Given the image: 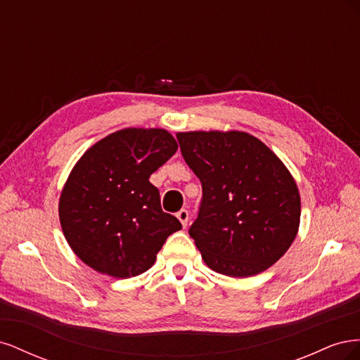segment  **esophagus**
<instances>
[{"mask_svg":"<svg viewBox=\"0 0 360 360\" xmlns=\"http://www.w3.org/2000/svg\"><path fill=\"white\" fill-rule=\"evenodd\" d=\"M177 217H179V221L181 222V225L186 226V225H188V221H189V212L181 209V210L177 213Z\"/></svg>","mask_w":360,"mask_h":360,"instance_id":"obj_1","label":"esophagus"}]
</instances>
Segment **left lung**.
<instances>
[{"mask_svg": "<svg viewBox=\"0 0 360 360\" xmlns=\"http://www.w3.org/2000/svg\"><path fill=\"white\" fill-rule=\"evenodd\" d=\"M181 155L202 184L189 234L212 270L248 278L274 266L299 231L300 193L282 160L238 130L179 132Z\"/></svg>", "mask_w": 360, "mask_h": 360, "instance_id": "obj_1", "label": "left lung"}]
</instances>
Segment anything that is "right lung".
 Segmentation results:
<instances>
[{"mask_svg": "<svg viewBox=\"0 0 360 360\" xmlns=\"http://www.w3.org/2000/svg\"><path fill=\"white\" fill-rule=\"evenodd\" d=\"M177 148L165 129L127 127L97 141L76 162L58 214L69 246L86 266L112 278L141 275L168 236L181 230L148 181Z\"/></svg>", "mask_w": 360, "mask_h": 360, "instance_id": "1", "label": "right lung"}]
</instances>
